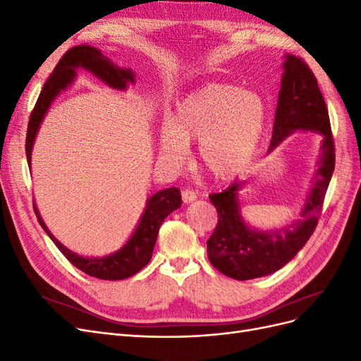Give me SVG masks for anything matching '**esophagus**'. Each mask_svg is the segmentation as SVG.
<instances>
[{
    "instance_id": "34e87169",
    "label": "esophagus",
    "mask_w": 361,
    "mask_h": 361,
    "mask_svg": "<svg viewBox=\"0 0 361 361\" xmlns=\"http://www.w3.org/2000/svg\"><path fill=\"white\" fill-rule=\"evenodd\" d=\"M195 199H197V192H195V191H192V190H183L182 191V200L185 203H191Z\"/></svg>"
}]
</instances>
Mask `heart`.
<instances>
[{
    "instance_id": "heart-1",
    "label": "heart",
    "mask_w": 361,
    "mask_h": 361,
    "mask_svg": "<svg viewBox=\"0 0 361 361\" xmlns=\"http://www.w3.org/2000/svg\"><path fill=\"white\" fill-rule=\"evenodd\" d=\"M267 123V106L251 90L228 84H209L178 105L162 128L161 154L173 162L187 158L188 145L199 141L206 170L227 179L255 155Z\"/></svg>"
}]
</instances>
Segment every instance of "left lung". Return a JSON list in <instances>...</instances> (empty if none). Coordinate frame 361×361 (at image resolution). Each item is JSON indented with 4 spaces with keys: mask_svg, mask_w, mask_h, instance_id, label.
I'll use <instances>...</instances> for the list:
<instances>
[{
    "mask_svg": "<svg viewBox=\"0 0 361 361\" xmlns=\"http://www.w3.org/2000/svg\"><path fill=\"white\" fill-rule=\"evenodd\" d=\"M283 68L285 73L269 152L293 130H314L324 135L319 169L301 212L302 218L279 232L251 231L244 223L238 202V190L243 183L235 182L223 192L209 195L218 214V223L207 239V257L214 268L235 280L272 274L295 257L318 226L325 192L334 171L336 154L330 117L318 80L307 63L293 56H286Z\"/></svg>",
    "mask_w": 361,
    "mask_h": 361,
    "instance_id": "8db88e82",
    "label": "left lung"
}]
</instances>
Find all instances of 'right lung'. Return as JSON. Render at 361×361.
Masks as SVG:
<instances>
[{"instance_id":"add662e5","label":"right lung","mask_w":361,"mask_h":361,"mask_svg":"<svg viewBox=\"0 0 361 361\" xmlns=\"http://www.w3.org/2000/svg\"><path fill=\"white\" fill-rule=\"evenodd\" d=\"M84 68L87 71L93 72L97 78H101L105 84H108L113 89L123 90L126 89L128 82H134V73L130 69H118L114 64L102 56V52L89 45H80L71 48L57 63L56 69L52 71L47 82L43 84V89L39 94V99L32 108L30 114V122L27 128V140H25V152H27V161H31V149L35 143L36 134L39 126L42 123L43 117H45L51 102L54 101L60 90H64L75 78V69ZM180 191L176 187H171L167 190L158 191L152 195L147 200L146 211L141 216V220L135 228L134 235L130 236L126 245L118 250L117 253L110 255L106 257H82L72 253L69 248L60 244L54 235L48 231L45 223L37 212V207L35 206V212L39 220V224L43 227V231L48 233L52 239V243L57 245L71 264L81 269L85 274H89L96 279L102 280H123L130 276L137 274L140 269H143L149 260L152 259V251H154L157 236L159 232V227L169 214L180 206Z\"/></svg>"}]
</instances>
